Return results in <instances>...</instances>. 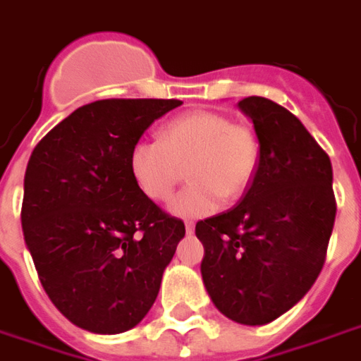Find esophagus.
<instances>
[{
    "mask_svg": "<svg viewBox=\"0 0 361 361\" xmlns=\"http://www.w3.org/2000/svg\"><path fill=\"white\" fill-rule=\"evenodd\" d=\"M185 231H188V233H193V231H195L193 221H188V224H185Z\"/></svg>",
    "mask_w": 361,
    "mask_h": 361,
    "instance_id": "obj_1",
    "label": "esophagus"
}]
</instances>
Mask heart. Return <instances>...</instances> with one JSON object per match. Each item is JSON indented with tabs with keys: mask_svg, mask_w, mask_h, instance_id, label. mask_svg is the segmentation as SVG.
<instances>
[{
	"mask_svg": "<svg viewBox=\"0 0 361 361\" xmlns=\"http://www.w3.org/2000/svg\"><path fill=\"white\" fill-rule=\"evenodd\" d=\"M260 141L255 128L218 111H191L160 128V140H137L130 149V173L147 199L166 201L188 166L191 183L176 195L170 212L208 216L221 201L247 193L258 172Z\"/></svg>",
	"mask_w": 361,
	"mask_h": 361,
	"instance_id": "obj_1",
	"label": "heart"
}]
</instances>
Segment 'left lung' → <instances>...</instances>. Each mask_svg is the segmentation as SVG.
I'll return each instance as SVG.
<instances>
[{"label":"left lung","instance_id":"left-lung-1","mask_svg":"<svg viewBox=\"0 0 361 361\" xmlns=\"http://www.w3.org/2000/svg\"><path fill=\"white\" fill-rule=\"evenodd\" d=\"M260 141L252 185L239 204L197 221L201 274L224 316L264 325L316 283L337 214L333 168L302 122L266 97L239 101Z\"/></svg>","mask_w":361,"mask_h":361}]
</instances>
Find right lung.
I'll use <instances>...</instances> for the list:
<instances>
[{
    "instance_id": "obj_1",
    "label": "right lung",
    "mask_w": 361,
    "mask_h": 361,
    "mask_svg": "<svg viewBox=\"0 0 361 361\" xmlns=\"http://www.w3.org/2000/svg\"><path fill=\"white\" fill-rule=\"evenodd\" d=\"M180 99H103L34 147L24 173V241L57 310L116 335L147 316L185 226L141 193L130 149Z\"/></svg>"
}]
</instances>
